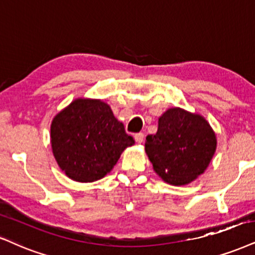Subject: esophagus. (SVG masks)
Segmentation results:
<instances>
[{
  "label": "esophagus",
  "instance_id": "1",
  "mask_svg": "<svg viewBox=\"0 0 255 255\" xmlns=\"http://www.w3.org/2000/svg\"><path fill=\"white\" fill-rule=\"evenodd\" d=\"M134 139H136V142L137 143H143V140H144V134L142 133V132H139V133H136L134 134Z\"/></svg>",
  "mask_w": 255,
  "mask_h": 255
}]
</instances>
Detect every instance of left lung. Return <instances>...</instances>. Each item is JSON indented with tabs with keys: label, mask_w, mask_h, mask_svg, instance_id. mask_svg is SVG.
Listing matches in <instances>:
<instances>
[{
	"label": "left lung",
	"mask_w": 255,
	"mask_h": 255,
	"mask_svg": "<svg viewBox=\"0 0 255 255\" xmlns=\"http://www.w3.org/2000/svg\"><path fill=\"white\" fill-rule=\"evenodd\" d=\"M216 150V136L197 113L172 108L158 118V128L145 140L156 174L166 183L184 185L203 174Z\"/></svg>",
	"instance_id": "1"
}]
</instances>
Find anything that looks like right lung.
Masks as SVG:
<instances>
[{"instance_id": "right-lung-1", "label": "right lung", "mask_w": 255, "mask_h": 255, "mask_svg": "<svg viewBox=\"0 0 255 255\" xmlns=\"http://www.w3.org/2000/svg\"><path fill=\"white\" fill-rule=\"evenodd\" d=\"M51 144L61 170L71 180L86 183L109 174L134 140L108 104L78 98L53 118Z\"/></svg>"}]
</instances>
